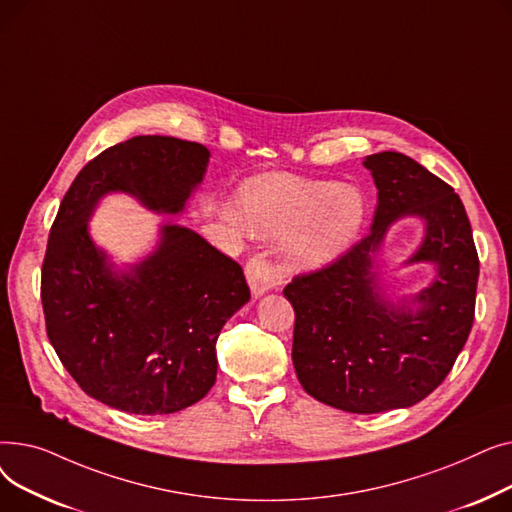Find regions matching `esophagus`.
Segmentation results:
<instances>
[{
  "instance_id": "34e87169",
  "label": "esophagus",
  "mask_w": 512,
  "mask_h": 512,
  "mask_svg": "<svg viewBox=\"0 0 512 512\" xmlns=\"http://www.w3.org/2000/svg\"><path fill=\"white\" fill-rule=\"evenodd\" d=\"M245 274H247V282L251 286V292L255 299H259L261 294H265L267 290H272L280 280V276L274 272V267L267 263L261 255H255L249 259Z\"/></svg>"
}]
</instances>
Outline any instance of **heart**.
Wrapping results in <instances>:
<instances>
[{
  "mask_svg": "<svg viewBox=\"0 0 512 512\" xmlns=\"http://www.w3.org/2000/svg\"><path fill=\"white\" fill-rule=\"evenodd\" d=\"M240 215L261 236L284 238L290 270H313L342 255L357 240L367 203L355 186L261 174L240 191Z\"/></svg>",
  "mask_w": 512,
  "mask_h": 512,
  "instance_id": "obj_1",
  "label": "heart"
}]
</instances>
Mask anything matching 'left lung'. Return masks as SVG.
Returning a JSON list of instances; mask_svg holds the SVG:
<instances>
[{
  "label": "left lung",
  "mask_w": 512,
  "mask_h": 512,
  "mask_svg": "<svg viewBox=\"0 0 512 512\" xmlns=\"http://www.w3.org/2000/svg\"><path fill=\"white\" fill-rule=\"evenodd\" d=\"M363 166L378 186L371 232L334 263L294 276L284 297L294 309L292 363L305 392L369 415L413 407L444 382L473 326L479 259L450 184L396 151L367 155ZM402 214L426 224L409 262L437 265L415 310L390 304L374 272V253Z\"/></svg>",
  "instance_id": "1"
}]
</instances>
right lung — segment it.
<instances>
[{
	"instance_id": "1",
	"label": "right lung",
	"mask_w": 512,
	"mask_h": 512,
	"mask_svg": "<svg viewBox=\"0 0 512 512\" xmlns=\"http://www.w3.org/2000/svg\"><path fill=\"white\" fill-rule=\"evenodd\" d=\"M207 147L132 137L78 172L53 220L41 270L51 346L91 398L134 415H168L215 384V342L251 299L242 267L184 226H164L157 249L118 272L95 247L89 218L107 193L178 213L201 184Z\"/></svg>"
}]
</instances>
